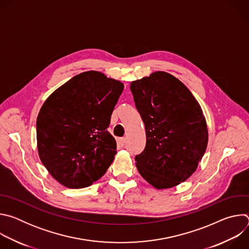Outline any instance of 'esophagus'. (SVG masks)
Returning <instances> with one entry per match:
<instances>
[{
    "instance_id": "1",
    "label": "esophagus",
    "mask_w": 249,
    "mask_h": 249,
    "mask_svg": "<svg viewBox=\"0 0 249 249\" xmlns=\"http://www.w3.org/2000/svg\"><path fill=\"white\" fill-rule=\"evenodd\" d=\"M117 144L119 147H124L125 145V138H119L117 140Z\"/></svg>"
}]
</instances>
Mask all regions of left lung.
Wrapping results in <instances>:
<instances>
[{
    "label": "left lung",
    "instance_id": "8db88e82",
    "mask_svg": "<svg viewBox=\"0 0 249 249\" xmlns=\"http://www.w3.org/2000/svg\"><path fill=\"white\" fill-rule=\"evenodd\" d=\"M130 89L146 129L145 150L135 158L139 173L157 189L177 186L195 172L207 149L201 106L182 82L162 71Z\"/></svg>",
    "mask_w": 249,
    "mask_h": 249
}]
</instances>
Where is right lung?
<instances>
[{
    "mask_svg": "<svg viewBox=\"0 0 249 249\" xmlns=\"http://www.w3.org/2000/svg\"><path fill=\"white\" fill-rule=\"evenodd\" d=\"M123 89L120 81L88 71L44 101L36 120L38 156L60 184L88 187L112 163L116 141L107 127Z\"/></svg>",
    "mask_w": 249,
    "mask_h": 249,
    "instance_id": "1",
    "label": "right lung"
}]
</instances>
